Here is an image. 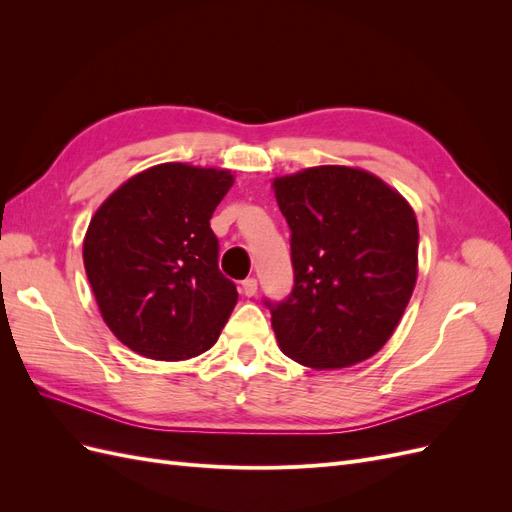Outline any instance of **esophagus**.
Returning a JSON list of instances; mask_svg holds the SVG:
<instances>
[{"label":"esophagus","instance_id":"esophagus-1","mask_svg":"<svg viewBox=\"0 0 512 512\" xmlns=\"http://www.w3.org/2000/svg\"><path fill=\"white\" fill-rule=\"evenodd\" d=\"M241 290H243L245 297H254L256 290H258V280H256V277H247V280H243L241 282Z\"/></svg>","mask_w":512,"mask_h":512}]
</instances>
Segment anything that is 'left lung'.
<instances>
[{"label": "left lung", "mask_w": 512, "mask_h": 512, "mask_svg": "<svg viewBox=\"0 0 512 512\" xmlns=\"http://www.w3.org/2000/svg\"><path fill=\"white\" fill-rule=\"evenodd\" d=\"M290 228L292 292L269 301L282 352L314 369L374 356L412 297L418 224L412 207L376 175L316 166L273 181Z\"/></svg>", "instance_id": "obj_1"}]
</instances>
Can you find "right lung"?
Masks as SVG:
<instances>
[{
  "instance_id": "1",
  "label": "right lung",
  "mask_w": 512,
  "mask_h": 512,
  "mask_svg": "<svg viewBox=\"0 0 512 512\" xmlns=\"http://www.w3.org/2000/svg\"><path fill=\"white\" fill-rule=\"evenodd\" d=\"M230 185L228 170L158 164L123 183L91 218L87 280L108 329L130 350L183 361L218 342L239 294L218 267L209 220Z\"/></svg>"
}]
</instances>
